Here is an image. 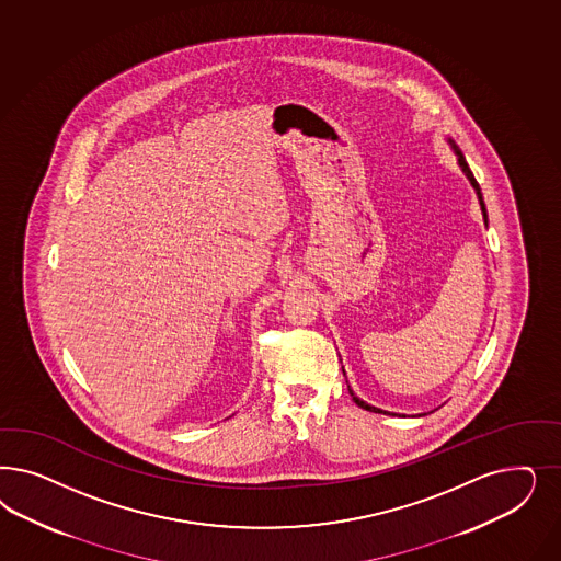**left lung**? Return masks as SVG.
Returning a JSON list of instances; mask_svg holds the SVG:
<instances>
[{
  "label": "left lung",
  "mask_w": 561,
  "mask_h": 561,
  "mask_svg": "<svg viewBox=\"0 0 561 561\" xmlns=\"http://www.w3.org/2000/svg\"><path fill=\"white\" fill-rule=\"evenodd\" d=\"M448 145L454 150V154H456V159H458V167L462 169V173L467 175V180L470 181V185L474 187V192H477V198H479V204H481V213H483V218H485V225H488V210H485V202H483V194H481V187H479V183L474 180V175H472V171L469 169V164H467V159H465V154H462V150L458 148V146L454 145L453 138H448ZM348 392H351V397L355 400V404L357 407H362L365 411H374V413H381V415H397V413H390V411H381L378 407H371V404H367L365 400L357 397L353 390H351V386H348ZM425 415V413H423Z\"/></svg>",
  "instance_id": "1"
}]
</instances>
